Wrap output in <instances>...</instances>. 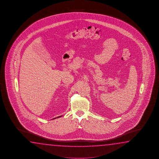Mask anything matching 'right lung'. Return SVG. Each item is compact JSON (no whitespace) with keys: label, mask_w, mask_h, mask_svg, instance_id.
<instances>
[{"label":"right lung","mask_w":159,"mask_h":159,"mask_svg":"<svg viewBox=\"0 0 159 159\" xmlns=\"http://www.w3.org/2000/svg\"><path fill=\"white\" fill-rule=\"evenodd\" d=\"M61 116H59V117H56V118H54V119H52V120H53V119H57V118H59V117H61Z\"/></svg>","instance_id":"add662e5"}]
</instances>
